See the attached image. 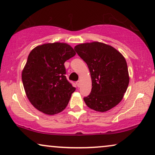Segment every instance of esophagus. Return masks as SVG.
<instances>
[{
  "label": "esophagus",
  "mask_w": 155,
  "mask_h": 155,
  "mask_svg": "<svg viewBox=\"0 0 155 155\" xmlns=\"http://www.w3.org/2000/svg\"><path fill=\"white\" fill-rule=\"evenodd\" d=\"M76 84H77V86L78 87H79L80 86V80H78V81L76 82Z\"/></svg>",
  "instance_id": "34e87169"
}]
</instances>
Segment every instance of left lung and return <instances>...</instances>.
Returning <instances> with one entry per match:
<instances>
[{"label":"left lung","mask_w":155,"mask_h":155,"mask_svg":"<svg viewBox=\"0 0 155 155\" xmlns=\"http://www.w3.org/2000/svg\"><path fill=\"white\" fill-rule=\"evenodd\" d=\"M74 49L87 63L92 79V91L84 98L86 105L99 112L116 107L124 98L130 80L124 56L98 41L78 44Z\"/></svg>","instance_id":"left-lung-1"}]
</instances>
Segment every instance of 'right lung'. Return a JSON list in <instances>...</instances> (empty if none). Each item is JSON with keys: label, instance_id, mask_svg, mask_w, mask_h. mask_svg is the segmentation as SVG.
<instances>
[{"label": "right lung", "instance_id": "obj_1", "mask_svg": "<svg viewBox=\"0 0 155 155\" xmlns=\"http://www.w3.org/2000/svg\"><path fill=\"white\" fill-rule=\"evenodd\" d=\"M75 55L68 44L37 46L29 53L22 73L27 98L39 111L54 115L67 107L75 87L65 77L64 63Z\"/></svg>", "mask_w": 155, "mask_h": 155}]
</instances>
